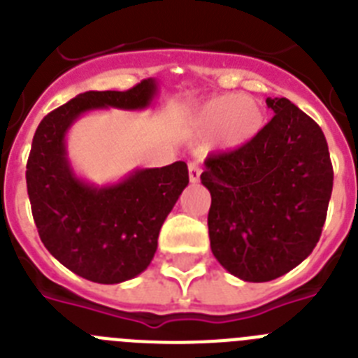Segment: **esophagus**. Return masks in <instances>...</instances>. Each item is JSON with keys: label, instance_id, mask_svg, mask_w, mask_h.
Returning <instances> with one entry per match:
<instances>
[{"label": "esophagus", "instance_id": "obj_1", "mask_svg": "<svg viewBox=\"0 0 358 358\" xmlns=\"http://www.w3.org/2000/svg\"><path fill=\"white\" fill-rule=\"evenodd\" d=\"M201 173H202V169L199 166L197 163H189L188 164L189 182H199V179H201Z\"/></svg>", "mask_w": 358, "mask_h": 358}]
</instances>
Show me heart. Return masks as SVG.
Returning <instances> with one entry per match:
<instances>
[{
	"instance_id": "heart-1",
	"label": "heart",
	"mask_w": 358,
	"mask_h": 358,
	"mask_svg": "<svg viewBox=\"0 0 358 358\" xmlns=\"http://www.w3.org/2000/svg\"><path fill=\"white\" fill-rule=\"evenodd\" d=\"M192 125L199 138L217 134V143L222 148H238L260 134L265 113L255 98L226 93L202 103L195 110Z\"/></svg>"
}]
</instances>
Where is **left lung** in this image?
Listing matches in <instances>:
<instances>
[{
	"instance_id": "8db88e82",
	"label": "left lung",
	"mask_w": 358,
	"mask_h": 358,
	"mask_svg": "<svg viewBox=\"0 0 358 358\" xmlns=\"http://www.w3.org/2000/svg\"><path fill=\"white\" fill-rule=\"evenodd\" d=\"M273 120L243 147L210 154L211 251L243 281H271L301 264L319 242L334 186L327 138L287 98H267Z\"/></svg>"
}]
</instances>
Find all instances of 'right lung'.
Segmentation results:
<instances>
[{"label":"right lung","instance_id":"add662e5","mask_svg":"<svg viewBox=\"0 0 358 358\" xmlns=\"http://www.w3.org/2000/svg\"><path fill=\"white\" fill-rule=\"evenodd\" d=\"M156 90V80L147 78L127 91L78 94L44 116L31 141L27 188L41 240L64 267L94 283H122L148 267L164 218L188 186V166L176 161L134 170L96 188L73 173L64 136L85 110L143 109Z\"/></svg>","mask_w":358,"mask_h":358}]
</instances>
